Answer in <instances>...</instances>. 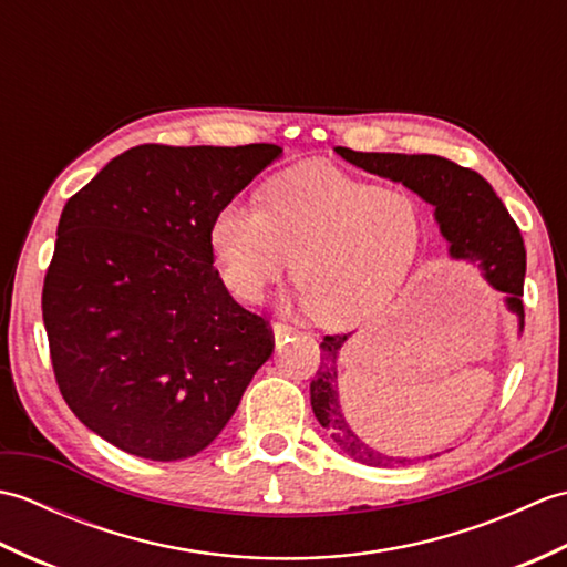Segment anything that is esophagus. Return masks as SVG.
<instances>
[{
	"mask_svg": "<svg viewBox=\"0 0 567 567\" xmlns=\"http://www.w3.org/2000/svg\"><path fill=\"white\" fill-rule=\"evenodd\" d=\"M292 333H297V329L290 327V323H285V321H275V323H272L275 343H280L282 339H287V336H292Z\"/></svg>",
	"mask_w": 567,
	"mask_h": 567,
	"instance_id": "34e87169",
	"label": "esophagus"
}]
</instances>
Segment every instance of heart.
Returning a JSON list of instances; mask_svg holds the SVG:
<instances>
[{
    "label": "heart",
    "instance_id": "b5f03b06",
    "mask_svg": "<svg viewBox=\"0 0 567 567\" xmlns=\"http://www.w3.org/2000/svg\"><path fill=\"white\" fill-rule=\"evenodd\" d=\"M421 207L329 165H302L260 189V207L231 199L209 224V246L234 295L258 299L292 268L295 302L329 327L363 323L400 295L424 246Z\"/></svg>",
    "mask_w": 567,
    "mask_h": 567
}]
</instances>
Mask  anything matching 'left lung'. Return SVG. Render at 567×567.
Instances as JSON below:
<instances>
[{"label":"left lung","mask_w":567,"mask_h":567,"mask_svg":"<svg viewBox=\"0 0 567 567\" xmlns=\"http://www.w3.org/2000/svg\"><path fill=\"white\" fill-rule=\"evenodd\" d=\"M346 163L392 183H402L433 207V219L449 244L453 260L475 265L492 290L504 295V307L516 317V331H524V275L526 250L519 228L504 207L497 192L483 175L439 155H404V153H358L336 146ZM351 333L327 336L321 341V365L311 380V409L319 424L329 431L331 441L370 467L409 465L419 457L388 455L378 445L368 443L341 406L339 392V355ZM433 457V455H429Z\"/></svg>","instance_id":"8db88e82"}]
</instances>
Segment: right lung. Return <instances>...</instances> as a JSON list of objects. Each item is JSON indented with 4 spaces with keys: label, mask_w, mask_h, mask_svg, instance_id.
Segmentation results:
<instances>
[{
    "label": "right lung",
    "mask_w": 567,
    "mask_h": 567,
    "mask_svg": "<svg viewBox=\"0 0 567 567\" xmlns=\"http://www.w3.org/2000/svg\"><path fill=\"white\" fill-rule=\"evenodd\" d=\"M280 155L272 143H146L68 199L43 323L60 394L116 449L163 463L197 455L272 355L268 323L214 268L209 224Z\"/></svg>",
    "instance_id": "obj_1"
}]
</instances>
